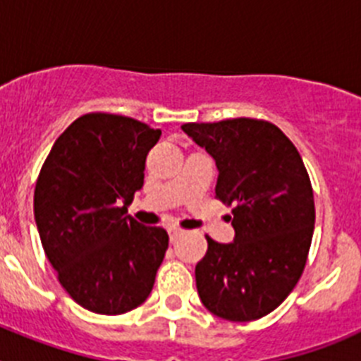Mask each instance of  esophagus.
Here are the masks:
<instances>
[{
  "label": "esophagus",
  "instance_id": "34e87169",
  "mask_svg": "<svg viewBox=\"0 0 361 361\" xmlns=\"http://www.w3.org/2000/svg\"><path fill=\"white\" fill-rule=\"evenodd\" d=\"M180 235H183V229H178V228H171L170 229V240L171 242L177 240V238L180 237Z\"/></svg>",
  "mask_w": 361,
  "mask_h": 361
}]
</instances>
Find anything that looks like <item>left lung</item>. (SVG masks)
<instances>
[{
	"instance_id": "1",
	"label": "left lung",
	"mask_w": 361,
	"mask_h": 361,
	"mask_svg": "<svg viewBox=\"0 0 361 361\" xmlns=\"http://www.w3.org/2000/svg\"><path fill=\"white\" fill-rule=\"evenodd\" d=\"M183 130L215 159V197L231 208L235 242L206 235L195 267L202 304L229 322L275 311L295 289L314 229L311 178L298 149L269 121L237 117L186 123Z\"/></svg>"
}]
</instances>
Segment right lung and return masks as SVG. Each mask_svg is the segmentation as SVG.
<instances>
[{"mask_svg": "<svg viewBox=\"0 0 361 361\" xmlns=\"http://www.w3.org/2000/svg\"><path fill=\"white\" fill-rule=\"evenodd\" d=\"M159 137L132 117L92 111L57 137L41 166L34 215L44 255L65 291L97 314L141 305L168 250L166 229L126 215Z\"/></svg>", "mask_w": 361, "mask_h": 361, "instance_id": "right-lung-1", "label": "right lung"}]
</instances>
